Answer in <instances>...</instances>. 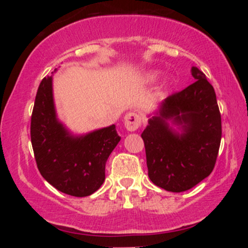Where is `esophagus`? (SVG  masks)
<instances>
[{
	"instance_id": "esophagus-1",
	"label": "esophagus",
	"mask_w": 248,
	"mask_h": 248,
	"mask_svg": "<svg viewBox=\"0 0 248 248\" xmlns=\"http://www.w3.org/2000/svg\"><path fill=\"white\" fill-rule=\"evenodd\" d=\"M124 127L129 132H134L141 126V116L134 112H129L124 115Z\"/></svg>"
}]
</instances>
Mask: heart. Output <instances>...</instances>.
<instances>
[{
  "label": "heart",
  "instance_id": "b5f03b06",
  "mask_svg": "<svg viewBox=\"0 0 248 248\" xmlns=\"http://www.w3.org/2000/svg\"><path fill=\"white\" fill-rule=\"evenodd\" d=\"M156 77H157V73L156 72H149V73H147L146 75V80L147 81H154L156 79Z\"/></svg>",
  "mask_w": 248,
  "mask_h": 248
}]
</instances>
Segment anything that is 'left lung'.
<instances>
[{"label":"left lung","mask_w":248,"mask_h":248,"mask_svg":"<svg viewBox=\"0 0 248 248\" xmlns=\"http://www.w3.org/2000/svg\"><path fill=\"white\" fill-rule=\"evenodd\" d=\"M191 75L196 81L164 99L148 115L141 134L150 181L171 192L186 191L206 178L220 146L221 118L215 90L197 67Z\"/></svg>","instance_id":"1"}]
</instances>
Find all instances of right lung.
<instances>
[{"mask_svg": "<svg viewBox=\"0 0 248 248\" xmlns=\"http://www.w3.org/2000/svg\"><path fill=\"white\" fill-rule=\"evenodd\" d=\"M30 134L41 175L57 190L75 197L92 195L102 186L106 162L121 140L115 124L82 135L71 133L57 116L52 76L39 84Z\"/></svg>", "mask_w": 248, "mask_h": 248, "instance_id": "add662e5", "label": "right lung"}]
</instances>
